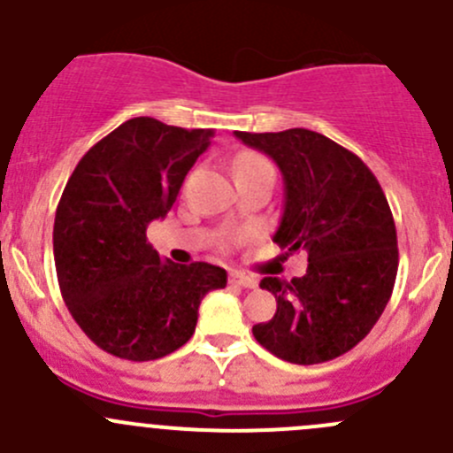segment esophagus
Wrapping results in <instances>:
<instances>
[{"mask_svg": "<svg viewBox=\"0 0 453 453\" xmlns=\"http://www.w3.org/2000/svg\"><path fill=\"white\" fill-rule=\"evenodd\" d=\"M230 282L232 285L245 287V289H254V287L258 285L254 276H245V273H230Z\"/></svg>", "mask_w": 453, "mask_h": 453, "instance_id": "1", "label": "esophagus"}]
</instances>
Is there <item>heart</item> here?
Here are the masks:
<instances>
[{
  "label": "heart",
  "mask_w": 453,
  "mask_h": 453,
  "mask_svg": "<svg viewBox=\"0 0 453 453\" xmlns=\"http://www.w3.org/2000/svg\"><path fill=\"white\" fill-rule=\"evenodd\" d=\"M234 168H236V177L256 175V173H272V175H276V171H273V164L269 162V159L265 157V155H260V153H243V155H239V159H236Z\"/></svg>",
  "instance_id": "1"
}]
</instances>
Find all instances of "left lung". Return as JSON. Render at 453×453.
<instances>
[{
  "instance_id": "obj_1",
  "label": "left lung",
  "mask_w": 453,
  "mask_h": 453,
  "mask_svg": "<svg viewBox=\"0 0 453 453\" xmlns=\"http://www.w3.org/2000/svg\"><path fill=\"white\" fill-rule=\"evenodd\" d=\"M234 135L280 168L285 212L273 243L309 260L304 276L260 280L278 309L254 324L256 342L300 366L331 362L368 335L395 289L399 250L386 195L353 150L322 134Z\"/></svg>"
}]
</instances>
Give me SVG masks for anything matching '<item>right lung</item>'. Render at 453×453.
<instances>
[{
	"instance_id": "obj_1",
	"label": "right lung",
	"mask_w": 453,
	"mask_h": 453,
	"mask_svg": "<svg viewBox=\"0 0 453 453\" xmlns=\"http://www.w3.org/2000/svg\"><path fill=\"white\" fill-rule=\"evenodd\" d=\"M212 129L131 118L96 142L67 180L54 217L61 296L83 333L129 362L171 355L193 337L199 304L226 269L162 260L146 226L166 217Z\"/></svg>"
}]
</instances>
